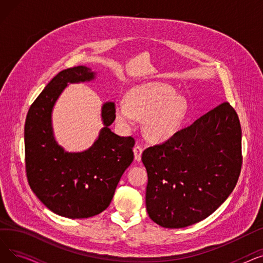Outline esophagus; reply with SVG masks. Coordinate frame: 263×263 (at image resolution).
I'll return each mask as SVG.
<instances>
[{"label":"esophagus","instance_id":"34e87169","mask_svg":"<svg viewBox=\"0 0 263 263\" xmlns=\"http://www.w3.org/2000/svg\"><path fill=\"white\" fill-rule=\"evenodd\" d=\"M133 153H134V159L135 161L140 162L142 159V153H143V148L141 146H136L133 149Z\"/></svg>","mask_w":263,"mask_h":263}]
</instances>
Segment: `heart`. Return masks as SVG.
Wrapping results in <instances>:
<instances>
[{"instance_id":"heart-1","label":"heart","mask_w":263,"mask_h":263,"mask_svg":"<svg viewBox=\"0 0 263 263\" xmlns=\"http://www.w3.org/2000/svg\"><path fill=\"white\" fill-rule=\"evenodd\" d=\"M189 104L185 97L176 93L174 87L164 83H146L131 88L126 101L114 106L115 119L123 130L135 126L136 118L145 119L144 131L149 140L164 142L180 129Z\"/></svg>"}]
</instances>
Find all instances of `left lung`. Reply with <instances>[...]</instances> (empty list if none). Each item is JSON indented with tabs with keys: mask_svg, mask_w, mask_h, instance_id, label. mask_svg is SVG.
I'll list each match as a JSON object with an SVG mask.
<instances>
[{
	"mask_svg": "<svg viewBox=\"0 0 263 263\" xmlns=\"http://www.w3.org/2000/svg\"><path fill=\"white\" fill-rule=\"evenodd\" d=\"M242 131L236 110L217 105L147 148L146 209L164 228H184L211 215L231 194L242 166Z\"/></svg>",
	"mask_w": 263,
	"mask_h": 263,
	"instance_id": "8db88e82",
	"label": "left lung"
}]
</instances>
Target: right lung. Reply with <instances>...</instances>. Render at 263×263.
Wrapping results in <instances>:
<instances>
[{"mask_svg": "<svg viewBox=\"0 0 263 263\" xmlns=\"http://www.w3.org/2000/svg\"><path fill=\"white\" fill-rule=\"evenodd\" d=\"M96 72L86 66L65 69L40 92L27 113L24 127L25 167L32 191L55 214L87 218L104 211L116 186L133 161L131 136L108 128L115 120L114 102L101 107L103 128L86 150L69 153L55 140L52 112L68 84L91 82Z\"/></svg>", "mask_w": 263, "mask_h": 263, "instance_id": "1", "label": "right lung"}]
</instances>
